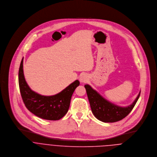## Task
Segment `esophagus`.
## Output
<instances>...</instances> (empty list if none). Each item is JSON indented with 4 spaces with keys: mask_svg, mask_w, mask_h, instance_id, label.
Listing matches in <instances>:
<instances>
[{
    "mask_svg": "<svg viewBox=\"0 0 157 157\" xmlns=\"http://www.w3.org/2000/svg\"><path fill=\"white\" fill-rule=\"evenodd\" d=\"M88 80V76L86 74H82L80 77V81L82 83H85L86 82H87V80Z\"/></svg>",
    "mask_w": 157,
    "mask_h": 157,
    "instance_id": "esophagus-1",
    "label": "esophagus"
}]
</instances>
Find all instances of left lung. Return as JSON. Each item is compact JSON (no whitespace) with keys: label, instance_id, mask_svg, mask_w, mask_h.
Instances as JSON below:
<instances>
[{"label":"left lung","instance_id":"left-lung-1","mask_svg":"<svg viewBox=\"0 0 157 157\" xmlns=\"http://www.w3.org/2000/svg\"><path fill=\"white\" fill-rule=\"evenodd\" d=\"M85 88L93 115L104 122H114L126 117L134 108L140 95V91L137 97L131 105L121 107L105 99L89 85H85Z\"/></svg>","mask_w":157,"mask_h":157}]
</instances>
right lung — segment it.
I'll use <instances>...</instances> for the list:
<instances>
[{
  "label": "right lung",
  "mask_w": 157,
  "mask_h": 157,
  "mask_svg": "<svg viewBox=\"0 0 157 157\" xmlns=\"http://www.w3.org/2000/svg\"><path fill=\"white\" fill-rule=\"evenodd\" d=\"M23 58L18 72V83L21 96L26 108L35 116L46 120L56 121L67 113L72 94L80 85L78 80L64 90L52 96H44L31 90L28 85L23 74Z\"/></svg>",
  "instance_id": "1"
}]
</instances>
